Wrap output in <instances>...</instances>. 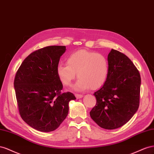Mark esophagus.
<instances>
[{
  "label": "esophagus",
  "mask_w": 154,
  "mask_h": 154,
  "mask_svg": "<svg viewBox=\"0 0 154 154\" xmlns=\"http://www.w3.org/2000/svg\"><path fill=\"white\" fill-rule=\"evenodd\" d=\"M75 97H76L77 99H81V98L82 97L83 95H81V94H75Z\"/></svg>",
  "instance_id": "esophagus-1"
}]
</instances>
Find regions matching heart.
Returning a JSON list of instances; mask_svg holds the SVG:
<instances>
[{
	"mask_svg": "<svg viewBox=\"0 0 154 154\" xmlns=\"http://www.w3.org/2000/svg\"><path fill=\"white\" fill-rule=\"evenodd\" d=\"M67 64H60L57 73L66 86H69L76 77L79 80L74 86L76 91H84L91 88L98 89L106 82L109 73V64L104 55L85 50H78L70 54Z\"/></svg>",
	"mask_w": 154,
	"mask_h": 154,
	"instance_id": "heart-1",
	"label": "heart"
}]
</instances>
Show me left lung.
<instances>
[{"label":"left lung","mask_w":154,"mask_h":154,"mask_svg":"<svg viewBox=\"0 0 154 154\" xmlns=\"http://www.w3.org/2000/svg\"><path fill=\"white\" fill-rule=\"evenodd\" d=\"M108 60V79L94 94L97 103L90 115L100 127L113 130L126 124L137 111L141 80L137 68L122 53L112 49Z\"/></svg>","instance_id":"1"}]
</instances>
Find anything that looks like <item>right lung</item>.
Here are the masks:
<instances>
[{
    "label": "right lung",
    "instance_id": "right-lung-1",
    "mask_svg": "<svg viewBox=\"0 0 154 154\" xmlns=\"http://www.w3.org/2000/svg\"><path fill=\"white\" fill-rule=\"evenodd\" d=\"M64 46H50L32 53L15 75L14 87L20 117L37 130H56L66 117L71 92L61 94L63 84L57 73Z\"/></svg>",
    "mask_w": 154,
    "mask_h": 154
}]
</instances>
